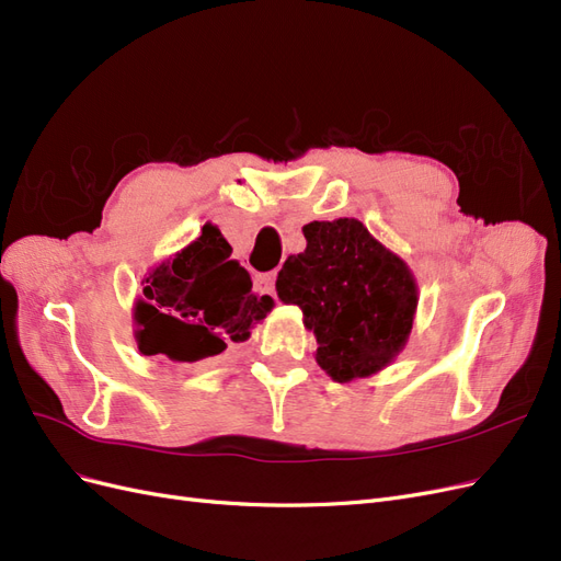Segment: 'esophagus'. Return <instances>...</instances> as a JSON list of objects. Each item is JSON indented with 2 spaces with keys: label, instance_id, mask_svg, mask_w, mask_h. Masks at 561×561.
I'll return each mask as SVG.
<instances>
[{
  "label": "esophagus",
  "instance_id": "esophagus-1",
  "mask_svg": "<svg viewBox=\"0 0 561 561\" xmlns=\"http://www.w3.org/2000/svg\"><path fill=\"white\" fill-rule=\"evenodd\" d=\"M254 285H257L262 293L274 295V290H276V274H274V271H271V274H257V276H254Z\"/></svg>",
  "mask_w": 561,
  "mask_h": 561
}]
</instances>
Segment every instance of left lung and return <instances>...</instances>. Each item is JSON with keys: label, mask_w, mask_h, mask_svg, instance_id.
Here are the masks:
<instances>
[{"label": "left lung", "mask_w": 561, "mask_h": 561, "mask_svg": "<svg viewBox=\"0 0 561 561\" xmlns=\"http://www.w3.org/2000/svg\"><path fill=\"white\" fill-rule=\"evenodd\" d=\"M307 250L276 278L283 304H297L316 334V363L332 381L377 375L410 339L419 304L412 268L353 217L304 225Z\"/></svg>", "instance_id": "8db88e82"}]
</instances>
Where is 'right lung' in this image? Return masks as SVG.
<instances>
[{"mask_svg":"<svg viewBox=\"0 0 561 561\" xmlns=\"http://www.w3.org/2000/svg\"><path fill=\"white\" fill-rule=\"evenodd\" d=\"M142 297L133 307L135 342L142 355L171 363H201L250 330L274 309L268 295H254L248 271L231 260V245L215 225L171 260L151 266Z\"/></svg>","mask_w":561,"mask_h":561,"instance_id":"obj_1","label":"right lung"}]
</instances>
